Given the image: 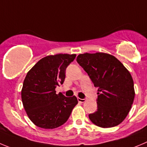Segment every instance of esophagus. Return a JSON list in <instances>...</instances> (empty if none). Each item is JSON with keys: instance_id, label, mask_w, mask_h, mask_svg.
Segmentation results:
<instances>
[{"instance_id": "1", "label": "esophagus", "mask_w": 147, "mask_h": 147, "mask_svg": "<svg viewBox=\"0 0 147 147\" xmlns=\"http://www.w3.org/2000/svg\"><path fill=\"white\" fill-rule=\"evenodd\" d=\"M78 101L80 103H83L86 101V98H78Z\"/></svg>"}]
</instances>
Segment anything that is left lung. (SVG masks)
Segmentation results:
<instances>
[{
  "mask_svg": "<svg viewBox=\"0 0 147 147\" xmlns=\"http://www.w3.org/2000/svg\"><path fill=\"white\" fill-rule=\"evenodd\" d=\"M77 61L98 88L97 110L88 115L96 125L112 127L121 123L134 102V80L123 64L105 53L79 54Z\"/></svg>",
  "mask_w": 147,
  "mask_h": 147,
  "instance_id": "8db88e82",
  "label": "left lung"
}]
</instances>
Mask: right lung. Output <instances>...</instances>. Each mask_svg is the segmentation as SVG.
I'll list each match as a JSON object with an SVG mask.
<instances>
[{"instance_id":"right-lung-1","label":"right lung","mask_w":147,"mask_h":147,"mask_svg":"<svg viewBox=\"0 0 147 147\" xmlns=\"http://www.w3.org/2000/svg\"><path fill=\"white\" fill-rule=\"evenodd\" d=\"M76 54L51 55L41 59L27 72L22 89L23 106L30 120L38 127L53 129L62 125L78 104L76 96L56 94L63 84L67 67Z\"/></svg>"}]
</instances>
